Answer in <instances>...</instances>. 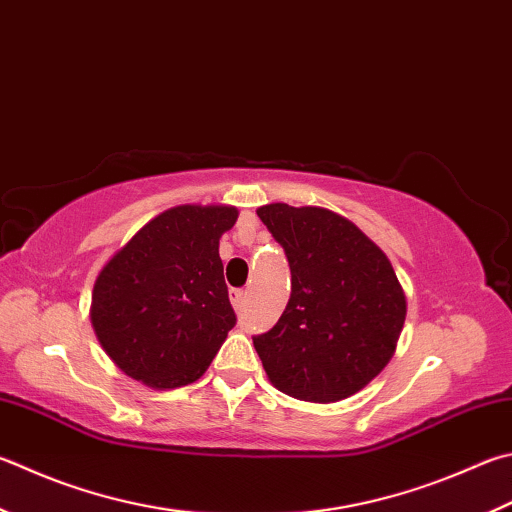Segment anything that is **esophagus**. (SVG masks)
Returning <instances> with one entry per match:
<instances>
[{
	"mask_svg": "<svg viewBox=\"0 0 512 512\" xmlns=\"http://www.w3.org/2000/svg\"><path fill=\"white\" fill-rule=\"evenodd\" d=\"M230 302H232V306H235V309L239 311L241 306H244V302H246V291H239V288H232V291H230Z\"/></svg>",
	"mask_w": 512,
	"mask_h": 512,
	"instance_id": "34e87169",
	"label": "esophagus"
}]
</instances>
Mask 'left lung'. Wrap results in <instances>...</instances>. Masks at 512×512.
I'll return each instance as SVG.
<instances>
[{
  "label": "left lung",
  "instance_id": "left-lung-1",
  "mask_svg": "<svg viewBox=\"0 0 512 512\" xmlns=\"http://www.w3.org/2000/svg\"><path fill=\"white\" fill-rule=\"evenodd\" d=\"M257 217L284 248L291 297L253 338L266 376L309 403H338L392 360L407 300L387 255L356 224L318 206L268 203Z\"/></svg>",
  "mask_w": 512,
  "mask_h": 512
}]
</instances>
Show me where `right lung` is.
<instances>
[{"label":"right lung","mask_w":512,"mask_h":512,"mask_svg":"<svg viewBox=\"0 0 512 512\" xmlns=\"http://www.w3.org/2000/svg\"><path fill=\"white\" fill-rule=\"evenodd\" d=\"M237 217L235 206H174L100 268L91 327L129 378L174 389L206 374L237 322L219 257Z\"/></svg>","instance_id":"add662e5"}]
</instances>
